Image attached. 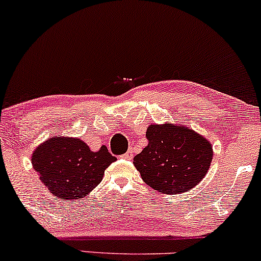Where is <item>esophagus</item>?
<instances>
[{"instance_id":"1","label":"esophagus","mask_w":261,"mask_h":261,"mask_svg":"<svg viewBox=\"0 0 261 261\" xmlns=\"http://www.w3.org/2000/svg\"><path fill=\"white\" fill-rule=\"evenodd\" d=\"M121 157L124 158V160H131V158H133V151H127L126 153L122 154Z\"/></svg>"}]
</instances>
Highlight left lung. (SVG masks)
Returning a JSON list of instances; mask_svg holds the SVG:
<instances>
[{
  "mask_svg": "<svg viewBox=\"0 0 261 261\" xmlns=\"http://www.w3.org/2000/svg\"><path fill=\"white\" fill-rule=\"evenodd\" d=\"M148 145L134 157L141 178L163 194H181L195 188L207 174L214 149L193 128L176 124H151Z\"/></svg>",
  "mask_w": 261,
  "mask_h": 261,
  "instance_id": "left-lung-1",
  "label": "left lung"
}]
</instances>
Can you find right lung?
<instances>
[{"mask_svg":"<svg viewBox=\"0 0 261 261\" xmlns=\"http://www.w3.org/2000/svg\"><path fill=\"white\" fill-rule=\"evenodd\" d=\"M116 161L106 146L94 152L77 137L51 136L34 149L33 168L47 190L62 200L83 199Z\"/></svg>","mask_w":261,"mask_h":261,"instance_id":"1","label":"right lung"}]
</instances>
